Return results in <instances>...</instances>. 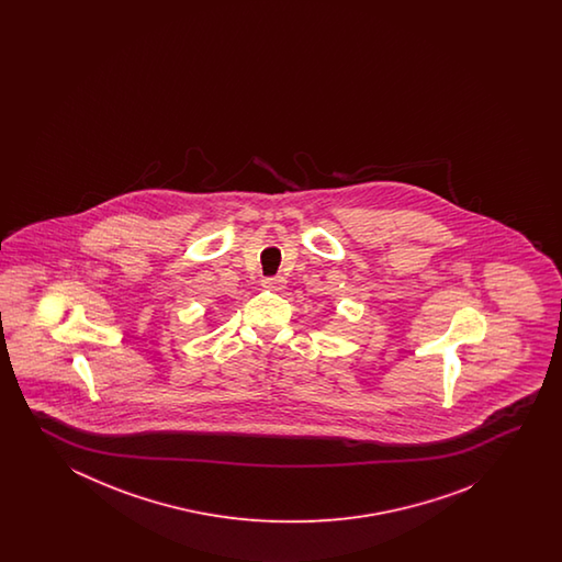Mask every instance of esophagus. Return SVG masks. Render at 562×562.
Here are the masks:
<instances>
[{"mask_svg":"<svg viewBox=\"0 0 562 562\" xmlns=\"http://www.w3.org/2000/svg\"><path fill=\"white\" fill-rule=\"evenodd\" d=\"M285 283V277L281 276L265 277L263 281H261V285H263L265 289H271V291H283Z\"/></svg>","mask_w":562,"mask_h":562,"instance_id":"obj_1","label":"esophagus"}]
</instances>
